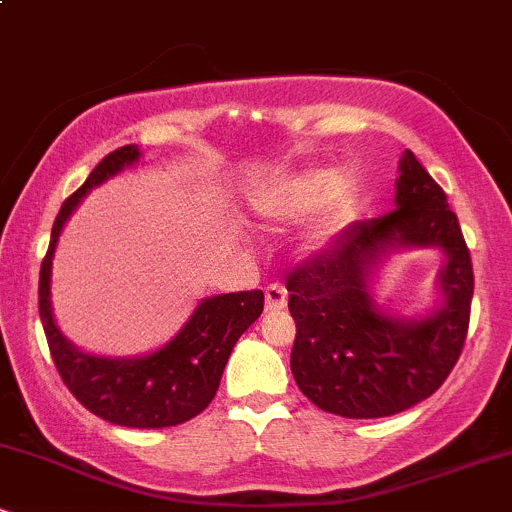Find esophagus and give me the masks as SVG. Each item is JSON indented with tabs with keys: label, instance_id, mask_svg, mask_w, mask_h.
Here are the masks:
<instances>
[{
	"label": "esophagus",
	"instance_id": "1",
	"mask_svg": "<svg viewBox=\"0 0 512 512\" xmlns=\"http://www.w3.org/2000/svg\"><path fill=\"white\" fill-rule=\"evenodd\" d=\"M264 298H267V310H281L289 301V293L281 284H269L267 289H264Z\"/></svg>",
	"mask_w": 512,
	"mask_h": 512
}]
</instances>
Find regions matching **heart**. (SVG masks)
<instances>
[{
    "label": "heart",
    "mask_w": 512,
    "mask_h": 512,
    "mask_svg": "<svg viewBox=\"0 0 512 512\" xmlns=\"http://www.w3.org/2000/svg\"><path fill=\"white\" fill-rule=\"evenodd\" d=\"M325 204L332 219H344L354 209V182L337 170H308L267 187L257 197V211L269 221H298Z\"/></svg>",
    "instance_id": "b5f03b06"
}]
</instances>
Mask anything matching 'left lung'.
<instances>
[{
  "label": "left lung",
  "mask_w": 512,
  "mask_h": 512,
  "mask_svg": "<svg viewBox=\"0 0 512 512\" xmlns=\"http://www.w3.org/2000/svg\"><path fill=\"white\" fill-rule=\"evenodd\" d=\"M395 207L354 221L330 250L286 279L296 320L291 373L315 407L346 419H380L431 397L462 354L472 308V257L448 197L407 149ZM438 247L441 303L426 316L387 314L372 276L392 251Z\"/></svg>",
  "instance_id": "left-lung-1"
}]
</instances>
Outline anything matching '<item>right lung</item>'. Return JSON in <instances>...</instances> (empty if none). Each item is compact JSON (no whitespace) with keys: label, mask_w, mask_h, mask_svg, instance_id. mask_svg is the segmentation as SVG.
Masks as SVG:
<instances>
[{"label":"right lung","mask_w":512,"mask_h":512,"mask_svg":"<svg viewBox=\"0 0 512 512\" xmlns=\"http://www.w3.org/2000/svg\"><path fill=\"white\" fill-rule=\"evenodd\" d=\"M139 158L142 151L134 144L113 151L62 204L52 226L48 255L40 267L38 308L52 361L69 392L91 414L127 428H166L185 424L209 407L233 346L262 315L264 293L238 291L204 298L170 342L142 356L88 354L64 337L50 301L52 257L64 223L93 187L132 168Z\"/></svg>","instance_id":"add662e5"}]
</instances>
